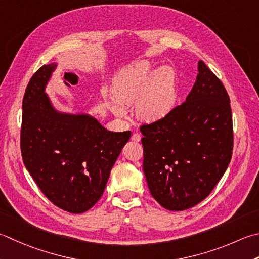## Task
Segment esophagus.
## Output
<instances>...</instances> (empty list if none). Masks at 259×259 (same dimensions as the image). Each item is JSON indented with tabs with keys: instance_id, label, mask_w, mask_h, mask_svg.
<instances>
[{
	"instance_id": "esophagus-1",
	"label": "esophagus",
	"mask_w": 259,
	"mask_h": 259,
	"mask_svg": "<svg viewBox=\"0 0 259 259\" xmlns=\"http://www.w3.org/2000/svg\"><path fill=\"white\" fill-rule=\"evenodd\" d=\"M131 139H133L134 141H137V143H139V141L141 140V135L138 134V133H136V134L133 135V137H131Z\"/></svg>"
}]
</instances>
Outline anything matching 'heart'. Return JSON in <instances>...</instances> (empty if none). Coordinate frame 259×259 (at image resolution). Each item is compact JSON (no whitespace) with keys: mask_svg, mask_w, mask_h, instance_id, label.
<instances>
[{"mask_svg":"<svg viewBox=\"0 0 259 259\" xmlns=\"http://www.w3.org/2000/svg\"><path fill=\"white\" fill-rule=\"evenodd\" d=\"M113 100L109 106L119 116H126L124 105H135L138 118L147 122L164 119L174 109L177 100L175 70L169 66L158 69L148 60L125 66L114 76Z\"/></svg>","mask_w":259,"mask_h":259,"instance_id":"obj_1","label":"heart"}]
</instances>
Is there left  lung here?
<instances>
[{"instance_id": "obj_1", "label": "left lung", "mask_w": 259, "mask_h": 259, "mask_svg": "<svg viewBox=\"0 0 259 259\" xmlns=\"http://www.w3.org/2000/svg\"><path fill=\"white\" fill-rule=\"evenodd\" d=\"M197 70L183 103L164 119L140 126L147 184L170 211L203 201L225 174L234 148L229 95L202 60Z\"/></svg>"}]
</instances>
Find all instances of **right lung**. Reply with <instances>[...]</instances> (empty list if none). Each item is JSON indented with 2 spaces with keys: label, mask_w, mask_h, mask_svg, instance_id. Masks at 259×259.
<instances>
[{
  "label": "right lung",
  "mask_w": 259,
  "mask_h": 259,
  "mask_svg": "<svg viewBox=\"0 0 259 259\" xmlns=\"http://www.w3.org/2000/svg\"><path fill=\"white\" fill-rule=\"evenodd\" d=\"M56 67V63L44 65L25 89L20 141L22 159L53 204L70 213H83L102 196L131 131L113 133L89 114L56 110L45 92Z\"/></svg>",
  "instance_id": "1"
}]
</instances>
